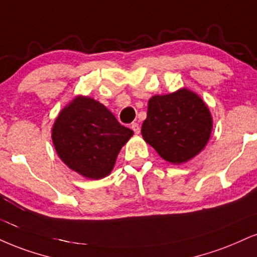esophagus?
<instances>
[{"label": "esophagus", "instance_id": "34e87169", "mask_svg": "<svg viewBox=\"0 0 257 257\" xmlns=\"http://www.w3.org/2000/svg\"><path fill=\"white\" fill-rule=\"evenodd\" d=\"M132 129L134 131L135 134H139V133H140V126H139L138 123H132Z\"/></svg>", "mask_w": 257, "mask_h": 257}]
</instances>
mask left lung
Listing matches in <instances>:
<instances>
[{"label":"left lung","instance_id":"1","mask_svg":"<svg viewBox=\"0 0 257 257\" xmlns=\"http://www.w3.org/2000/svg\"><path fill=\"white\" fill-rule=\"evenodd\" d=\"M213 119L207 105L188 88L148 100L141 134L166 162L179 165L199 154L211 138Z\"/></svg>","mask_w":257,"mask_h":257}]
</instances>
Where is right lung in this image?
Returning <instances> with one entry per match:
<instances>
[{
  "label": "right lung",
  "mask_w": 257,
  "mask_h": 257,
  "mask_svg": "<svg viewBox=\"0 0 257 257\" xmlns=\"http://www.w3.org/2000/svg\"><path fill=\"white\" fill-rule=\"evenodd\" d=\"M133 134L103 104L78 95L57 116L51 138L68 168L86 178L100 179L112 171L120 148Z\"/></svg>",
  "instance_id": "right-lung-1"
}]
</instances>
